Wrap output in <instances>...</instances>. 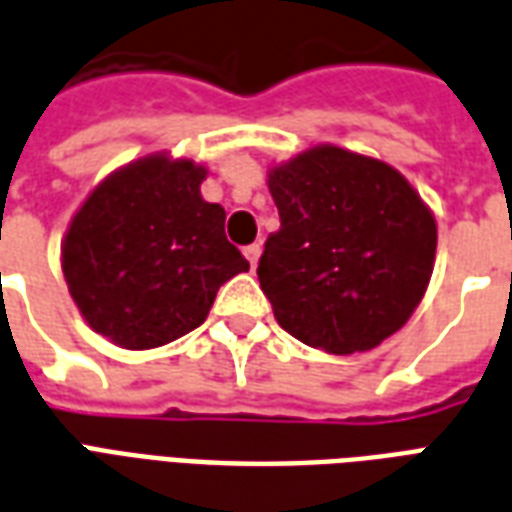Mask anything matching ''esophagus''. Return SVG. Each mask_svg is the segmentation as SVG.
Listing matches in <instances>:
<instances>
[{
    "label": "esophagus",
    "mask_w": 512,
    "mask_h": 512,
    "mask_svg": "<svg viewBox=\"0 0 512 512\" xmlns=\"http://www.w3.org/2000/svg\"><path fill=\"white\" fill-rule=\"evenodd\" d=\"M259 256H261V245H259V242H253V245H248V248H245V259L251 261V267H256V261H259Z\"/></svg>",
    "instance_id": "34e87169"
}]
</instances>
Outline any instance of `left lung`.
<instances>
[{"instance_id": "8db88e82", "label": "left lung", "mask_w": 512, "mask_h": 512, "mask_svg": "<svg viewBox=\"0 0 512 512\" xmlns=\"http://www.w3.org/2000/svg\"><path fill=\"white\" fill-rule=\"evenodd\" d=\"M281 229L259 259L261 292L297 341L330 354L374 349L423 300L436 220L401 171L319 144L272 166Z\"/></svg>"}]
</instances>
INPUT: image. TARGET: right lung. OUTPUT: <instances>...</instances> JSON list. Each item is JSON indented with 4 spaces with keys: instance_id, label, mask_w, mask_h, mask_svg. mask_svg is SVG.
I'll return each mask as SVG.
<instances>
[{
    "instance_id": "right-lung-1",
    "label": "right lung",
    "mask_w": 512,
    "mask_h": 512,
    "mask_svg": "<svg viewBox=\"0 0 512 512\" xmlns=\"http://www.w3.org/2000/svg\"><path fill=\"white\" fill-rule=\"evenodd\" d=\"M207 169L169 152L108 174L62 240L70 297L95 333L155 349L196 330L248 261L226 240V210L201 196Z\"/></svg>"
}]
</instances>
